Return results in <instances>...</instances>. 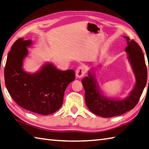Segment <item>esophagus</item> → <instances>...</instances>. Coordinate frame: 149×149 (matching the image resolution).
Returning a JSON list of instances; mask_svg holds the SVG:
<instances>
[{"mask_svg":"<svg viewBox=\"0 0 149 149\" xmlns=\"http://www.w3.org/2000/svg\"><path fill=\"white\" fill-rule=\"evenodd\" d=\"M86 73V69L84 67H79L76 70V77L77 78H82Z\"/></svg>","mask_w":149,"mask_h":149,"instance_id":"1","label":"esophagus"}]
</instances>
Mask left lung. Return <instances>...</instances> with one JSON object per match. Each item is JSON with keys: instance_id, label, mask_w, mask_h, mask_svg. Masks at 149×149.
Masks as SVG:
<instances>
[{"instance_id": "1", "label": "left lung", "mask_w": 149, "mask_h": 149, "mask_svg": "<svg viewBox=\"0 0 149 149\" xmlns=\"http://www.w3.org/2000/svg\"><path fill=\"white\" fill-rule=\"evenodd\" d=\"M126 39L127 46L125 51L135 77V83L129 95L124 99L111 98L104 95L95 78V71L90 69L88 75L82 80L85 90V102L93 113L103 118L120 115L135 107L147 84V69L142 49L136 42ZM149 69V67H148ZM149 82V79H148Z\"/></svg>"}]
</instances>
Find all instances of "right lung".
Instances as JSON below:
<instances>
[{
    "label": "right lung",
    "mask_w": 149,
    "mask_h": 149,
    "mask_svg": "<svg viewBox=\"0 0 149 149\" xmlns=\"http://www.w3.org/2000/svg\"><path fill=\"white\" fill-rule=\"evenodd\" d=\"M31 40L18 38L13 44L4 68L5 84L13 100L22 108L47 115L61 107L65 91L75 79L72 69L60 70L50 62L31 73L23 69V60L28 55Z\"/></svg>",
    "instance_id": "right-lung-1"
}]
</instances>
